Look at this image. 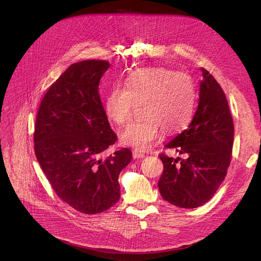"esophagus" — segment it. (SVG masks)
Here are the masks:
<instances>
[{"instance_id":"1","label":"esophagus","mask_w":261,"mask_h":261,"mask_svg":"<svg viewBox=\"0 0 261 261\" xmlns=\"http://www.w3.org/2000/svg\"><path fill=\"white\" fill-rule=\"evenodd\" d=\"M133 158L134 159H139V158H143L145 155L143 154V153H139V152H137V151H133Z\"/></svg>"}]
</instances>
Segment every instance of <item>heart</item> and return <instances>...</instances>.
Segmentation results:
<instances>
[{
  "instance_id": "heart-1",
  "label": "heart",
  "mask_w": 261,
  "mask_h": 261,
  "mask_svg": "<svg viewBox=\"0 0 261 261\" xmlns=\"http://www.w3.org/2000/svg\"><path fill=\"white\" fill-rule=\"evenodd\" d=\"M126 87L116 86L108 94L104 110L106 118L118 126L127 124L136 105H141L140 122L130 124L122 133L124 144L146 151L161 136L182 130L191 121L195 86L188 74L155 67L132 73Z\"/></svg>"
}]
</instances>
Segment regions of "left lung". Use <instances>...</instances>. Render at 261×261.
I'll return each mask as SVG.
<instances>
[{"instance_id": "left-lung-1", "label": "left lung", "mask_w": 261, "mask_h": 261, "mask_svg": "<svg viewBox=\"0 0 261 261\" xmlns=\"http://www.w3.org/2000/svg\"><path fill=\"white\" fill-rule=\"evenodd\" d=\"M201 71L194 117L187 129L165 145L187 157L159 155L164 165L158 181L160 194L169 203L185 208L198 207L214 196L232 157L234 127L225 93L207 70Z\"/></svg>"}]
</instances>
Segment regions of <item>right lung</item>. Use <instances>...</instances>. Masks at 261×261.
Here are the masks:
<instances>
[{
    "mask_svg": "<svg viewBox=\"0 0 261 261\" xmlns=\"http://www.w3.org/2000/svg\"><path fill=\"white\" fill-rule=\"evenodd\" d=\"M109 66L105 60L72 64L48 88L35 122V155L51 188L61 200L88 215L119 201V174L132 159L127 147L101 158L118 139L99 95Z\"/></svg>",
    "mask_w": 261,
    "mask_h": 261,
    "instance_id": "right-lung-1",
    "label": "right lung"
}]
</instances>
